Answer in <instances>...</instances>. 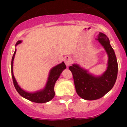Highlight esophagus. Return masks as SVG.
<instances>
[{
  "mask_svg": "<svg viewBox=\"0 0 127 127\" xmlns=\"http://www.w3.org/2000/svg\"><path fill=\"white\" fill-rule=\"evenodd\" d=\"M64 62L65 65H67V67H69L72 63V59L71 57L70 56H66L64 58Z\"/></svg>",
  "mask_w": 127,
  "mask_h": 127,
  "instance_id": "obj_1",
  "label": "esophagus"
}]
</instances>
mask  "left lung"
<instances>
[{
  "label": "left lung",
  "mask_w": 127,
  "mask_h": 127,
  "mask_svg": "<svg viewBox=\"0 0 127 127\" xmlns=\"http://www.w3.org/2000/svg\"><path fill=\"white\" fill-rule=\"evenodd\" d=\"M96 40L105 50L108 58L107 67L104 73L95 75L77 64H72L69 67L73 75L77 95L87 100H94L104 96L113 88L117 78L118 62L109 39L106 35L99 32Z\"/></svg>",
  "instance_id": "left-lung-1"
}]
</instances>
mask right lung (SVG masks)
<instances>
[{
    "label": "right lung",
    "instance_id": "right-lung-1",
    "mask_svg": "<svg viewBox=\"0 0 127 127\" xmlns=\"http://www.w3.org/2000/svg\"><path fill=\"white\" fill-rule=\"evenodd\" d=\"M22 42V41L20 40L16 44L15 46L20 44ZM16 53V49L15 48L14 55L11 60V74L13 77V83H14V87L17 91L18 94L22 97L26 99L29 100L30 101L33 102L35 103H46L50 101L54 97H55V91H54V86L55 85V83L60 77V74L63 72V70L66 69V65L64 62L54 66L50 69L48 74V79H47L46 83L43 88L39 90L35 91V92H28L23 88H21V86L18 85V82L15 79V77L13 74V63H14V57Z\"/></svg>",
    "mask_w": 127,
    "mask_h": 127
}]
</instances>
